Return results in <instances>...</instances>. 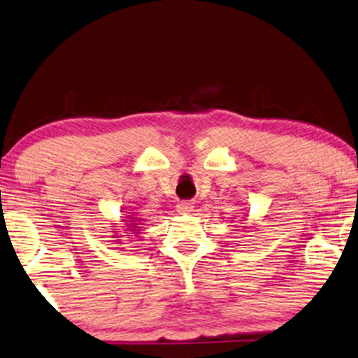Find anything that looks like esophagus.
<instances>
[{"instance_id": "34e87169", "label": "esophagus", "mask_w": 358, "mask_h": 358, "mask_svg": "<svg viewBox=\"0 0 358 358\" xmlns=\"http://www.w3.org/2000/svg\"><path fill=\"white\" fill-rule=\"evenodd\" d=\"M192 209H194V206L191 204V202H187V201H182V202H179V204H178V210H179V213H182V214L191 213Z\"/></svg>"}]
</instances>
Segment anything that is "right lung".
Returning <instances> with one entry per match:
<instances>
[{
    "mask_svg": "<svg viewBox=\"0 0 358 358\" xmlns=\"http://www.w3.org/2000/svg\"><path fill=\"white\" fill-rule=\"evenodd\" d=\"M132 227H136V226H132Z\"/></svg>",
    "mask_w": 358,
    "mask_h": 358,
    "instance_id": "add662e5",
    "label": "right lung"
}]
</instances>
